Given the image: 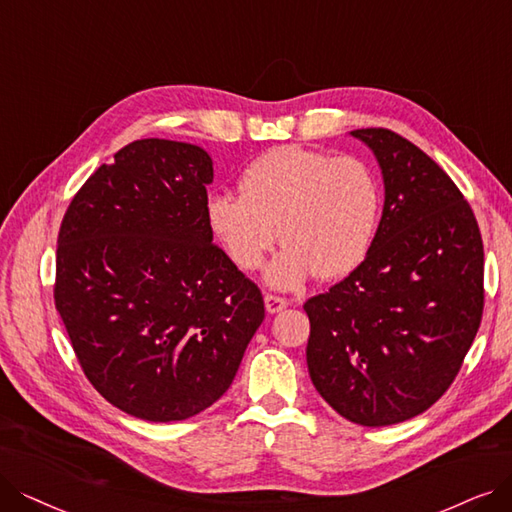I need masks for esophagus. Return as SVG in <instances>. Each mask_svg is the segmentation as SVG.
I'll use <instances>...</instances> for the list:
<instances>
[{
	"label": "esophagus",
	"mask_w": 512,
	"mask_h": 512,
	"mask_svg": "<svg viewBox=\"0 0 512 512\" xmlns=\"http://www.w3.org/2000/svg\"><path fill=\"white\" fill-rule=\"evenodd\" d=\"M264 304H267L269 313H279L290 304V300L283 298V296H277V294H264Z\"/></svg>",
	"instance_id": "obj_1"
}]
</instances>
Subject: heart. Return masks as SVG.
<instances>
[{
    "mask_svg": "<svg viewBox=\"0 0 512 512\" xmlns=\"http://www.w3.org/2000/svg\"><path fill=\"white\" fill-rule=\"evenodd\" d=\"M239 189L241 197H208V229L241 271L260 269L281 235L285 245L267 273L275 288H298L315 273L344 277L372 250L380 185L357 157L277 147L245 168Z\"/></svg>",
    "mask_w": 512,
    "mask_h": 512,
    "instance_id": "1",
    "label": "heart"
}]
</instances>
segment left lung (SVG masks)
Instances as JSON below:
<instances>
[{
	"mask_svg": "<svg viewBox=\"0 0 512 512\" xmlns=\"http://www.w3.org/2000/svg\"><path fill=\"white\" fill-rule=\"evenodd\" d=\"M384 176L370 254L304 302L306 365L317 393L361 426L426 412L458 376L483 317V239L443 168L386 128L351 132Z\"/></svg>",
	"mask_w": 512,
	"mask_h": 512,
	"instance_id": "left-lung-1",
	"label": "left lung"
}]
</instances>
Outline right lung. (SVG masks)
<instances>
[{"label":"right lung","instance_id":"add662e5","mask_svg":"<svg viewBox=\"0 0 512 512\" xmlns=\"http://www.w3.org/2000/svg\"><path fill=\"white\" fill-rule=\"evenodd\" d=\"M201 147L134 140L81 185L58 231L54 304L86 378L149 422L187 420L231 386L264 319L258 285L206 222Z\"/></svg>","mask_w":512,"mask_h":512}]
</instances>
